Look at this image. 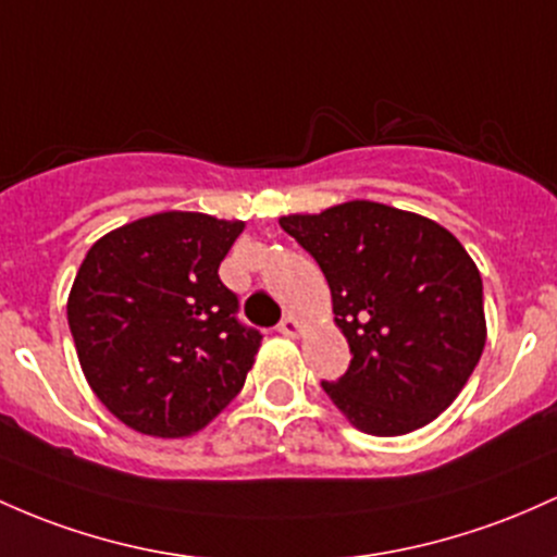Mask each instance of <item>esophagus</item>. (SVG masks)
Returning <instances> with one entry per match:
<instances>
[{"mask_svg": "<svg viewBox=\"0 0 557 557\" xmlns=\"http://www.w3.org/2000/svg\"><path fill=\"white\" fill-rule=\"evenodd\" d=\"M277 330L283 335H290V338H296V335L301 333V322H298L293 314H288V317H283V322H280Z\"/></svg>", "mask_w": 557, "mask_h": 557, "instance_id": "34e87169", "label": "esophagus"}]
</instances>
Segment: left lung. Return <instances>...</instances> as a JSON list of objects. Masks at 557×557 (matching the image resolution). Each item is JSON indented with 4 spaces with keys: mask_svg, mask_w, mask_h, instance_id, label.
<instances>
[{
    "mask_svg": "<svg viewBox=\"0 0 557 557\" xmlns=\"http://www.w3.org/2000/svg\"><path fill=\"white\" fill-rule=\"evenodd\" d=\"M320 264L351 364L322 381L348 423L401 436L457 399L486 344L479 267L449 230L420 213L348 200L280 216Z\"/></svg>",
    "mask_w": 557,
    "mask_h": 557,
    "instance_id": "obj_1",
    "label": "left lung"
}]
</instances>
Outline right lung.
<instances>
[{
  "label": "right lung",
  "mask_w": 557,
  "mask_h": 557,
  "mask_svg": "<svg viewBox=\"0 0 557 557\" xmlns=\"http://www.w3.org/2000/svg\"><path fill=\"white\" fill-rule=\"evenodd\" d=\"M243 227L163 211L89 248L69 325L84 377L124 425L182 438L240 394L261 333L237 322V296L219 280V264Z\"/></svg>",
  "instance_id": "right-lung-1"
}]
</instances>
